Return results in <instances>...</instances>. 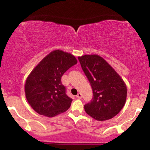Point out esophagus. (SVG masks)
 <instances>
[{
    "label": "esophagus",
    "instance_id": "1",
    "mask_svg": "<svg viewBox=\"0 0 150 150\" xmlns=\"http://www.w3.org/2000/svg\"><path fill=\"white\" fill-rule=\"evenodd\" d=\"M82 94H81V93H78V94H77V97L78 98V99H81V98H82Z\"/></svg>",
    "mask_w": 150,
    "mask_h": 150
}]
</instances>
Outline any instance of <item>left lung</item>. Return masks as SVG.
<instances>
[{"label": "left lung", "mask_w": 150, "mask_h": 150, "mask_svg": "<svg viewBox=\"0 0 150 150\" xmlns=\"http://www.w3.org/2000/svg\"><path fill=\"white\" fill-rule=\"evenodd\" d=\"M78 60L93 91L92 100L85 105V112L99 121L111 119L125 104L127 87L124 81L99 55H84Z\"/></svg>", "instance_id": "1"}]
</instances>
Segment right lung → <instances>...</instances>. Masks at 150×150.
I'll return each instance as SVG.
<instances>
[{"label": "right lung", "mask_w": 150, "mask_h": 150, "mask_svg": "<svg viewBox=\"0 0 150 150\" xmlns=\"http://www.w3.org/2000/svg\"><path fill=\"white\" fill-rule=\"evenodd\" d=\"M77 63L71 53L61 50L51 51L39 63L25 82L26 99L36 112L47 117L64 113L73 99L65 93L61 77Z\"/></svg>", "instance_id": "add662e5"}]
</instances>
